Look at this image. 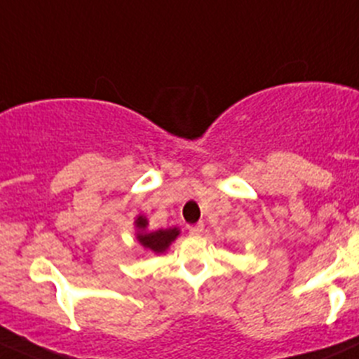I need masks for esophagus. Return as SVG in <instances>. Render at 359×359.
<instances>
[{"mask_svg": "<svg viewBox=\"0 0 359 359\" xmlns=\"http://www.w3.org/2000/svg\"><path fill=\"white\" fill-rule=\"evenodd\" d=\"M203 224L201 222H198V224H194V226H189V233L193 234V236H198V234H201L203 233Z\"/></svg>", "mask_w": 359, "mask_h": 359, "instance_id": "1", "label": "esophagus"}]
</instances>
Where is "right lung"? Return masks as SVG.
I'll use <instances>...</instances> for the list:
<instances>
[{
    "label": "right lung",
    "mask_w": 359,
    "mask_h": 359,
    "mask_svg": "<svg viewBox=\"0 0 359 359\" xmlns=\"http://www.w3.org/2000/svg\"><path fill=\"white\" fill-rule=\"evenodd\" d=\"M146 226H147V220L144 219V217H139V219H137V227L144 229ZM177 236H179V229L173 227V229H159V231H154V233L139 234V241L144 245V247L149 248L151 252L161 253L170 247V243H172Z\"/></svg>",
    "instance_id": "right-lung-1"
}]
</instances>
